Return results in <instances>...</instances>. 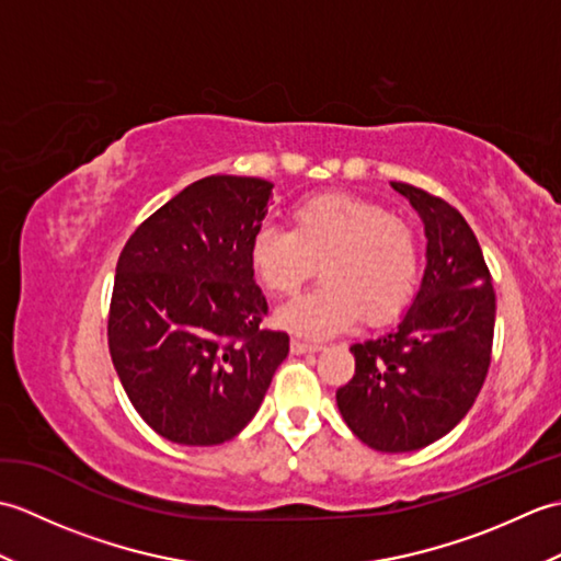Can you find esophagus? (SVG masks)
Here are the masks:
<instances>
[{"label": "esophagus", "instance_id": "34e87169", "mask_svg": "<svg viewBox=\"0 0 561 561\" xmlns=\"http://www.w3.org/2000/svg\"><path fill=\"white\" fill-rule=\"evenodd\" d=\"M318 350H320V344H311V342L299 340V337L291 340V354H313Z\"/></svg>", "mask_w": 561, "mask_h": 561}]
</instances>
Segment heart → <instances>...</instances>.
<instances>
[{
    "mask_svg": "<svg viewBox=\"0 0 561 561\" xmlns=\"http://www.w3.org/2000/svg\"><path fill=\"white\" fill-rule=\"evenodd\" d=\"M250 267L262 287L294 296L320 265L325 284L284 306L277 323L323 340L366 325H386L410 306L420 282V243L398 214L366 197L323 193L291 209V229L262 224L250 238Z\"/></svg>",
    "mask_w": 561,
    "mask_h": 561,
    "instance_id": "obj_1",
    "label": "heart"
}]
</instances>
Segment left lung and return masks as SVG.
I'll use <instances>...</instances> for the list:
<instances>
[{
  "mask_svg": "<svg viewBox=\"0 0 561 561\" xmlns=\"http://www.w3.org/2000/svg\"><path fill=\"white\" fill-rule=\"evenodd\" d=\"M392 187L424 221L426 270L398 328L350 347L354 376L337 390V408L366 446L408 453L446 436L478 400L492 362L496 296L462 214L422 187Z\"/></svg>",
  "mask_w": 561,
  "mask_h": 561,
  "instance_id": "obj_1",
  "label": "left lung"
}]
</instances>
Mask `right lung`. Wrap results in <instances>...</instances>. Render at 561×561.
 Returning a JSON list of instances; mask_svg holds the SVG:
<instances>
[{
    "label": "right lung",
    "mask_w": 561,
    "mask_h": 561,
    "mask_svg": "<svg viewBox=\"0 0 561 561\" xmlns=\"http://www.w3.org/2000/svg\"><path fill=\"white\" fill-rule=\"evenodd\" d=\"M272 187L202 178L141 221L117 260L113 366L141 420L173 444L241 434L289 354L287 332L260 328L267 301L248 257Z\"/></svg>",
    "instance_id": "1"
}]
</instances>
